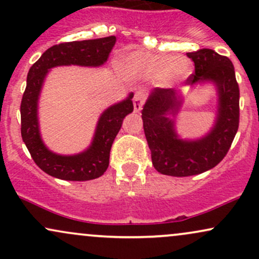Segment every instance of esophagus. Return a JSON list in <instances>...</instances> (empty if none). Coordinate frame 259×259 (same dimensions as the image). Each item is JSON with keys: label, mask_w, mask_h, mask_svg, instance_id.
I'll list each match as a JSON object with an SVG mask.
<instances>
[{"label": "esophagus", "mask_w": 259, "mask_h": 259, "mask_svg": "<svg viewBox=\"0 0 259 259\" xmlns=\"http://www.w3.org/2000/svg\"><path fill=\"white\" fill-rule=\"evenodd\" d=\"M145 100H146V95H145V92L142 91L136 92L135 97H134V109H135L136 113H139L142 109Z\"/></svg>", "instance_id": "obj_1"}]
</instances>
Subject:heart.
Instances as JSON below:
<instances>
[{
	"label": "heart",
	"mask_w": 259,
	"mask_h": 259,
	"mask_svg": "<svg viewBox=\"0 0 259 259\" xmlns=\"http://www.w3.org/2000/svg\"><path fill=\"white\" fill-rule=\"evenodd\" d=\"M124 75L130 79H157L162 86L171 88L185 81L192 74V63L184 56L156 55L134 51L126 53L120 61Z\"/></svg>",
	"instance_id": "obj_1"
}]
</instances>
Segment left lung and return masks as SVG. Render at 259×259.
I'll return each instance as SVG.
<instances>
[{"mask_svg": "<svg viewBox=\"0 0 259 259\" xmlns=\"http://www.w3.org/2000/svg\"><path fill=\"white\" fill-rule=\"evenodd\" d=\"M195 63V73L185 85L213 84L217 114L212 129L198 139H181L175 119L184 95L175 89H153L142 109L144 132L152 164L160 174L191 177L214 168L228 153L239 129L240 90L231 61L209 49L186 53Z\"/></svg>", "mask_w": 259, "mask_h": 259, "instance_id": "8db88e82", "label": "left lung"}]
</instances>
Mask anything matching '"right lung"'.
I'll list each match as a JSON object with an SVG mask.
<instances>
[{
  "instance_id": "add662e5",
  "label": "right lung",
  "mask_w": 259,
  "mask_h": 259,
  "mask_svg": "<svg viewBox=\"0 0 259 259\" xmlns=\"http://www.w3.org/2000/svg\"><path fill=\"white\" fill-rule=\"evenodd\" d=\"M115 45V36L55 45L42 53L28 73L20 105L22 138L40 169L62 180L86 181L100 178L109 164V152L124 118L134 111L130 92L125 100L102 112L94 138L86 150L76 154H58L45 145L38 125V97L50 69L61 65L101 67Z\"/></svg>"
}]
</instances>
